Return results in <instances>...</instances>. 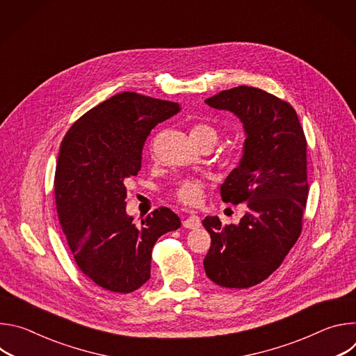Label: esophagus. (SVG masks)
Segmentation results:
<instances>
[{
  "label": "esophagus",
  "mask_w": 356,
  "mask_h": 356,
  "mask_svg": "<svg viewBox=\"0 0 356 356\" xmlns=\"http://www.w3.org/2000/svg\"><path fill=\"white\" fill-rule=\"evenodd\" d=\"M183 227H184V228H188V229H197V228H200V227H201L200 217H198V216H194V214L186 217L184 221H183Z\"/></svg>",
  "instance_id": "34e87169"
}]
</instances>
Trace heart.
<instances>
[{
  "label": "heart",
  "mask_w": 356,
  "mask_h": 356,
  "mask_svg": "<svg viewBox=\"0 0 356 356\" xmlns=\"http://www.w3.org/2000/svg\"><path fill=\"white\" fill-rule=\"evenodd\" d=\"M190 136L191 139H195V140L211 138L217 142L216 129L204 124L194 125L190 131ZM202 195H204V183L198 179H184L177 184L175 190V197L181 202V204H186V206L200 204Z\"/></svg>",
  "instance_id": "heart-1"
}]
</instances>
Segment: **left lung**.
Instances as JSON below:
<instances>
[{
    "instance_id": "left-lung-1",
    "label": "left lung",
    "mask_w": 356,
    "mask_h": 356,
    "mask_svg": "<svg viewBox=\"0 0 356 356\" xmlns=\"http://www.w3.org/2000/svg\"><path fill=\"white\" fill-rule=\"evenodd\" d=\"M204 103L242 122V158L221 184V197L248 207L236 225L202 220L211 235L204 269L218 286L246 289L269 277L300 236L309 195L307 142L294 108L261 88L222 90Z\"/></svg>"
}]
</instances>
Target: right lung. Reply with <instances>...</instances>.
<instances>
[{"instance_id":"obj_1","label":"right lung","mask_w":356,"mask_h":356,"mask_svg":"<svg viewBox=\"0 0 356 356\" xmlns=\"http://www.w3.org/2000/svg\"><path fill=\"white\" fill-rule=\"evenodd\" d=\"M180 110L172 101L124 91L80 117L60 145L59 221L80 270L106 290L131 293L146 283L152 248L181 225L166 207L136 224L125 202V181L140 170L147 135Z\"/></svg>"}]
</instances>
